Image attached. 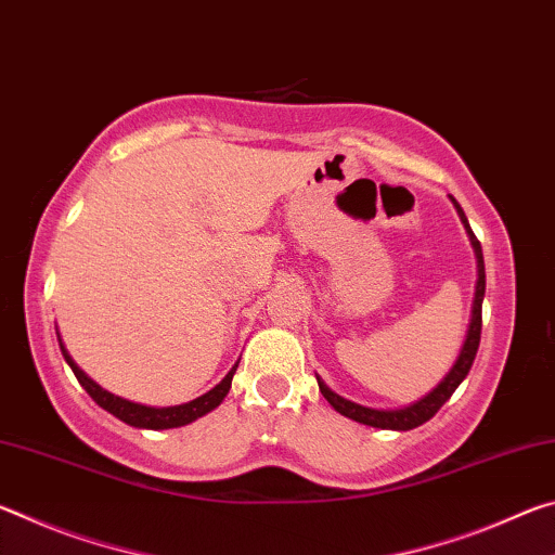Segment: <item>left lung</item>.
Instances as JSON below:
<instances>
[{"label": "left lung", "instance_id": "obj_1", "mask_svg": "<svg viewBox=\"0 0 555 555\" xmlns=\"http://www.w3.org/2000/svg\"><path fill=\"white\" fill-rule=\"evenodd\" d=\"M450 201L455 203L460 220H463L465 230L469 234V242H473L475 247V257H477V286H475V304H473V321H469V331L465 337V345L463 350H460V357L453 364V370L448 372V377L438 384V387L424 397L421 401L413 403L409 409H401V411H377V409H367V406H360V403H352L343 397H337L335 391H331L325 387V384L318 379V387H321V393L327 399V403L337 411L343 413V416L357 421V424H364V426H374V428H387V430H411L421 424H426L428 418H434L438 409L443 406V403L453 397V391L460 387V382L467 377L469 367H473L475 362V354H477V347H480V333H482V298H485V259H482V247H480V240L475 237L473 228H469V222L465 218L463 208H460L457 201L450 195Z\"/></svg>", "mask_w": 555, "mask_h": 555}]
</instances>
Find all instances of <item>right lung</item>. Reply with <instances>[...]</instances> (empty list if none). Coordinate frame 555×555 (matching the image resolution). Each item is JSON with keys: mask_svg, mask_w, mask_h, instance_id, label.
Returning <instances> with one entry per match:
<instances>
[{"mask_svg": "<svg viewBox=\"0 0 555 555\" xmlns=\"http://www.w3.org/2000/svg\"><path fill=\"white\" fill-rule=\"evenodd\" d=\"M59 343H61V335H59ZM61 352L65 357V362L70 364V370L78 382L82 384V389H86L92 401L102 406L105 411H109L112 416H117L119 421H125L129 426H137V428H178V426H185L191 424V421L205 416V413L212 411L215 406H220V401L228 397L230 391V384L234 377V370H237V364L228 372V377H224L218 387L210 389L208 393H203V397L181 403V406H168V409H152V406H142V403H134V401H127V399H119L115 393H109L100 387V384L92 382L86 372H82L78 364L73 362V357L65 350L63 343H61Z\"/></svg>", "mask_w": 555, "mask_h": 555, "instance_id": "right-lung-1", "label": "right lung"}]
</instances>
